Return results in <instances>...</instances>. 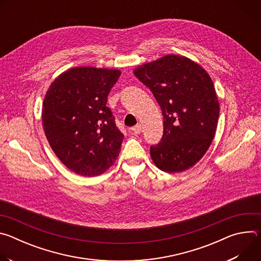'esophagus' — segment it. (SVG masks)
<instances>
[{
  "label": "esophagus",
  "mask_w": 261,
  "mask_h": 261,
  "mask_svg": "<svg viewBox=\"0 0 261 261\" xmlns=\"http://www.w3.org/2000/svg\"><path fill=\"white\" fill-rule=\"evenodd\" d=\"M130 131H131L133 134H139V133L141 132V125L138 124V125L132 127V128L130 129Z\"/></svg>",
  "instance_id": "esophagus-1"
}]
</instances>
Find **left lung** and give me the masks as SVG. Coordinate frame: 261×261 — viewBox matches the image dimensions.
Segmentation results:
<instances>
[{"label": "left lung", "mask_w": 261, "mask_h": 261, "mask_svg": "<svg viewBox=\"0 0 261 261\" xmlns=\"http://www.w3.org/2000/svg\"><path fill=\"white\" fill-rule=\"evenodd\" d=\"M133 73L162 110L163 136L150 150L155 165L168 173L194 166L210 147L219 119V100L208 73L177 55L143 64Z\"/></svg>", "instance_id": "obj_1"}]
</instances>
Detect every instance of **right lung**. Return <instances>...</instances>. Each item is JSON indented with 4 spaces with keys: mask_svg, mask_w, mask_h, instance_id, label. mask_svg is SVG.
Instances as JSON below:
<instances>
[{
    "mask_svg": "<svg viewBox=\"0 0 261 261\" xmlns=\"http://www.w3.org/2000/svg\"><path fill=\"white\" fill-rule=\"evenodd\" d=\"M120 75L117 69L74 67L45 94V136L62 163L79 175H100L119 157L124 134L106 102Z\"/></svg>",
    "mask_w": 261,
    "mask_h": 261,
    "instance_id": "add662e5",
    "label": "right lung"
}]
</instances>
